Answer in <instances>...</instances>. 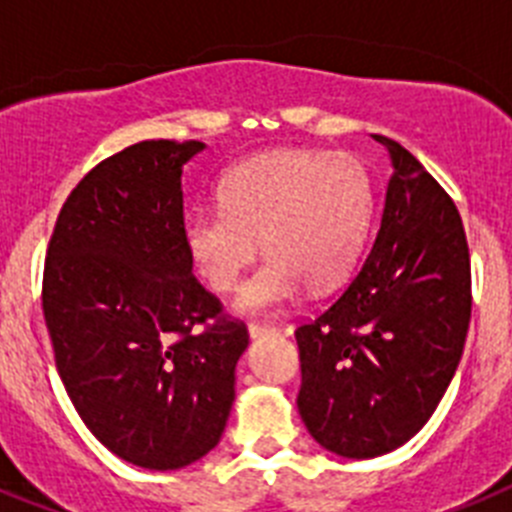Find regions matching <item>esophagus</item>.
Returning a JSON list of instances; mask_svg holds the SVG:
<instances>
[{"instance_id":"esophagus-1","label":"esophagus","mask_w":512,"mask_h":512,"mask_svg":"<svg viewBox=\"0 0 512 512\" xmlns=\"http://www.w3.org/2000/svg\"><path fill=\"white\" fill-rule=\"evenodd\" d=\"M277 333H279V328H274V325H261V323L248 325V336H251L253 341L261 336H277Z\"/></svg>"}]
</instances>
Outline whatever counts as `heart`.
Returning a JSON list of instances; mask_svg holds the SVG:
<instances>
[{"mask_svg": "<svg viewBox=\"0 0 512 512\" xmlns=\"http://www.w3.org/2000/svg\"><path fill=\"white\" fill-rule=\"evenodd\" d=\"M217 197L220 207L184 217L182 238L194 271L217 295L241 287L261 241L269 259L235 302L241 315L282 310L307 284L318 292L341 284L374 220L372 174L351 153H256L220 179Z\"/></svg>", "mask_w": 512, "mask_h": 512, "instance_id": "b5f03b06", "label": "heart"}]
</instances>
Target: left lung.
I'll use <instances>...</instances> for the list:
<instances>
[{
	"label": "left lung",
	"mask_w": 512,
	"mask_h": 512,
	"mask_svg": "<svg viewBox=\"0 0 512 512\" xmlns=\"http://www.w3.org/2000/svg\"><path fill=\"white\" fill-rule=\"evenodd\" d=\"M392 176L372 253L338 300L295 333L302 423L323 449L374 459L428 423L454 379L472 271L451 197L392 138Z\"/></svg>",
	"instance_id": "1"
}]
</instances>
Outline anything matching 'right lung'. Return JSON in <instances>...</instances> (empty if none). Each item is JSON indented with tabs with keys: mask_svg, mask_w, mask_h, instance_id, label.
I'll return each instance as SVG.
<instances>
[{
	"mask_svg": "<svg viewBox=\"0 0 512 512\" xmlns=\"http://www.w3.org/2000/svg\"><path fill=\"white\" fill-rule=\"evenodd\" d=\"M200 151V140H143L104 158L63 202L45 256L63 387L102 446L153 472L215 449L248 346L246 325L220 318L194 279L182 238V169Z\"/></svg>",
	"mask_w": 512,
	"mask_h": 512,
	"instance_id": "1",
	"label": "right lung"
}]
</instances>
